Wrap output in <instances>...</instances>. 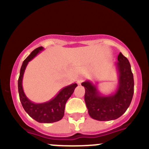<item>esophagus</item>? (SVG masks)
<instances>
[{"label": "esophagus", "instance_id": "esophagus-1", "mask_svg": "<svg viewBox=\"0 0 149 149\" xmlns=\"http://www.w3.org/2000/svg\"><path fill=\"white\" fill-rule=\"evenodd\" d=\"M84 78L83 77V76H80V77L78 78L77 84H79V85H80V84H81L82 82L84 81Z\"/></svg>", "mask_w": 149, "mask_h": 149}]
</instances>
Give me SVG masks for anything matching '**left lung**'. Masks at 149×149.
<instances>
[{
  "label": "left lung",
  "instance_id": "1",
  "mask_svg": "<svg viewBox=\"0 0 149 149\" xmlns=\"http://www.w3.org/2000/svg\"><path fill=\"white\" fill-rule=\"evenodd\" d=\"M115 63L118 73V85L115 93L105 96L101 94L90 81L81 85L85 87L86 105L91 118L100 121L116 120L125 112L132 101L134 92V80L128 60L120 53Z\"/></svg>",
  "mask_w": 149,
  "mask_h": 149
}]
</instances>
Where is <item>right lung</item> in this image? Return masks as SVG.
Returning <instances> with one entry per match:
<instances>
[{
    "label": "right lung",
    "instance_id": "1",
    "mask_svg": "<svg viewBox=\"0 0 149 149\" xmlns=\"http://www.w3.org/2000/svg\"><path fill=\"white\" fill-rule=\"evenodd\" d=\"M44 48L39 47L33 50L27 58L24 61L20 70L19 80H18V89H19V98L22 107L26 113L37 121L41 123H51L61 120L64 115L65 106L70 96L74 91L77 84H72L63 88L54 98L44 103H34L25 95L22 86L24 73L29 62L33 59L38 53H40Z\"/></svg>",
    "mask_w": 149,
    "mask_h": 149
}]
</instances>
